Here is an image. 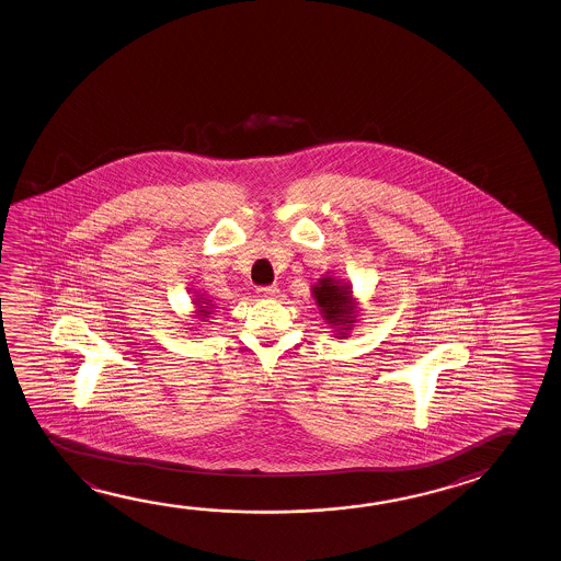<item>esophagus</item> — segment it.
<instances>
[{
  "instance_id": "1",
  "label": "esophagus",
  "mask_w": 561,
  "mask_h": 561,
  "mask_svg": "<svg viewBox=\"0 0 561 561\" xmlns=\"http://www.w3.org/2000/svg\"><path fill=\"white\" fill-rule=\"evenodd\" d=\"M256 293H259V296H263V298H276L278 296V286H259Z\"/></svg>"
}]
</instances>
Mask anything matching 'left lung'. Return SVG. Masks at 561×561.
<instances>
[{"instance_id": "1", "label": "left lung", "mask_w": 561, "mask_h": 561, "mask_svg": "<svg viewBox=\"0 0 561 561\" xmlns=\"http://www.w3.org/2000/svg\"><path fill=\"white\" fill-rule=\"evenodd\" d=\"M313 298L316 305L322 308L323 318L328 323H333L344 332L355 323V302L352 300L350 286L340 285L325 276L318 285H313Z\"/></svg>"}]
</instances>
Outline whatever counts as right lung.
Masks as SVG:
<instances>
[{
    "label": "right lung",
    "mask_w": 561,
    "mask_h": 561,
    "mask_svg": "<svg viewBox=\"0 0 561 561\" xmlns=\"http://www.w3.org/2000/svg\"><path fill=\"white\" fill-rule=\"evenodd\" d=\"M206 304L207 306L204 307L203 305ZM196 305H198V312H199V316H204V318H206V316H208L209 313V302H202V300H196Z\"/></svg>",
    "instance_id": "obj_1"
}]
</instances>
